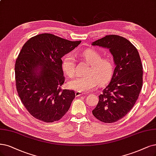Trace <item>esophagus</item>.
I'll return each instance as SVG.
<instances>
[{
  "label": "esophagus",
  "instance_id": "obj_1",
  "mask_svg": "<svg viewBox=\"0 0 156 156\" xmlns=\"http://www.w3.org/2000/svg\"><path fill=\"white\" fill-rule=\"evenodd\" d=\"M82 94V93H80V92H79V91H76V93H75V95H76V97L80 96Z\"/></svg>",
  "mask_w": 156,
  "mask_h": 156
}]
</instances>
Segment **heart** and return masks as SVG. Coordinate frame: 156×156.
<instances>
[{"mask_svg": "<svg viewBox=\"0 0 156 156\" xmlns=\"http://www.w3.org/2000/svg\"><path fill=\"white\" fill-rule=\"evenodd\" d=\"M84 59L90 65L86 76H78L69 81V89L87 92L94 89L98 83L103 85L111 80L114 72V63L108 58H102L101 55L95 50L87 49L82 53ZM62 67L69 78L73 77L75 73V62L73 55H67L63 60Z\"/></svg>", "mask_w": 156, "mask_h": 156, "instance_id": "heart-1", "label": "heart"}]
</instances>
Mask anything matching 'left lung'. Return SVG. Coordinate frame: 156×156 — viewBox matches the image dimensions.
Instances as JSON below:
<instances>
[{"label":"left lung","instance_id":"8db88e82","mask_svg":"<svg viewBox=\"0 0 156 156\" xmlns=\"http://www.w3.org/2000/svg\"><path fill=\"white\" fill-rule=\"evenodd\" d=\"M109 49L115 69L110 83L99 96L94 116L104 123L116 122L134 107L143 85V66L139 53L129 40L107 35L92 43Z\"/></svg>","mask_w":156,"mask_h":156}]
</instances>
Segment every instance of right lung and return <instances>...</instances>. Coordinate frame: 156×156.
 Here are the masks:
<instances>
[{"mask_svg":"<svg viewBox=\"0 0 156 156\" xmlns=\"http://www.w3.org/2000/svg\"><path fill=\"white\" fill-rule=\"evenodd\" d=\"M80 43L43 33L23 45L15 66L16 86L23 105L33 117L54 122L70 108L75 93L60 87L65 82L61 58Z\"/></svg>","mask_w":156,"mask_h":156,"instance_id":"add662e5","label":"right lung"}]
</instances>
